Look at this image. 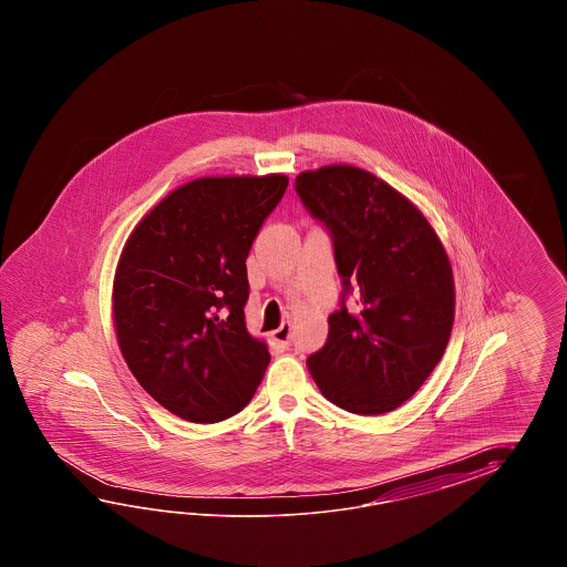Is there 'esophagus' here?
I'll list each match as a JSON object with an SVG mask.
<instances>
[{"label": "esophagus", "mask_w": 567, "mask_h": 567, "mask_svg": "<svg viewBox=\"0 0 567 567\" xmlns=\"http://www.w3.org/2000/svg\"><path fill=\"white\" fill-rule=\"evenodd\" d=\"M271 337L274 340L278 342L279 347H284V349H288L289 342H291V324L289 322H284V324L276 328L274 332H271Z\"/></svg>", "instance_id": "esophagus-1"}]
</instances>
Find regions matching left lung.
Wrapping results in <instances>:
<instances>
[{
    "instance_id": "obj_1",
    "label": "left lung",
    "mask_w": 567,
    "mask_h": 567,
    "mask_svg": "<svg viewBox=\"0 0 567 567\" xmlns=\"http://www.w3.org/2000/svg\"><path fill=\"white\" fill-rule=\"evenodd\" d=\"M301 205L324 225L342 298L328 338L308 357L330 403L359 415L398 410L442 359L454 324V276L420 208L367 169L301 172ZM354 290L358 306L346 308Z\"/></svg>"
}]
</instances>
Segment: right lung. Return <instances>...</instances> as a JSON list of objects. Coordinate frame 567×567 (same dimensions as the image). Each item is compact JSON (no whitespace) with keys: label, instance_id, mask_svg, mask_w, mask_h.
<instances>
[{"label":"right lung","instance_id":"1","mask_svg":"<svg viewBox=\"0 0 567 567\" xmlns=\"http://www.w3.org/2000/svg\"><path fill=\"white\" fill-rule=\"evenodd\" d=\"M288 176L198 178L133 229L113 281V320L133 377L186 422L227 420L269 364L247 332V255Z\"/></svg>","mask_w":567,"mask_h":567}]
</instances>
